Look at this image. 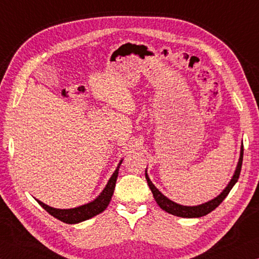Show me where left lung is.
Wrapping results in <instances>:
<instances>
[{
	"label": "left lung",
	"mask_w": 259,
	"mask_h": 259,
	"mask_svg": "<svg viewBox=\"0 0 259 259\" xmlns=\"http://www.w3.org/2000/svg\"><path fill=\"white\" fill-rule=\"evenodd\" d=\"M242 160H243V146H241L240 159L238 162V165H236L235 172L233 175V177H232L231 182L229 183V185L225 187V190L223 191L221 194L217 196V198H214L211 201H208V202H205L203 204L194 205V207L182 205V204L174 202V201H171V200H169L166 196L162 194V193L157 190L154 185H153L151 179L147 176V171H145V177H146L148 186H150L151 191L153 193V196H154V199L156 201V203L160 205V208L162 210H164V211L174 214V216H178V217H183V218L202 217V216H205V214H208L209 212H211L212 210L216 209L218 205L223 202V200L226 198L227 194H229L230 191L232 190V187L235 185V183L238 182L240 172H241V166H242Z\"/></svg>",
	"instance_id": "obj_1"
}]
</instances>
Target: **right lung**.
Wrapping results in <instances>:
<instances>
[{
  "mask_svg": "<svg viewBox=\"0 0 259 259\" xmlns=\"http://www.w3.org/2000/svg\"><path fill=\"white\" fill-rule=\"evenodd\" d=\"M121 163H122V160L120 161V163L117 165L115 171H114V174L112 175V177L109 178V181L107 183L106 187L104 188V191L100 193L99 196H97V198L89 203L80 205V207H76L73 209H56V208L49 207V205L41 202V201L38 200L36 201L43 209H46L47 211L51 214V216L59 219L61 222L67 223V224H76V223H81L83 221H87V219L93 218L95 216H97L98 213L103 212L104 210L107 208L108 203L111 202Z\"/></svg>",
  "mask_w": 259,
  "mask_h": 259,
  "instance_id": "add662e5",
  "label": "right lung"
}]
</instances>
